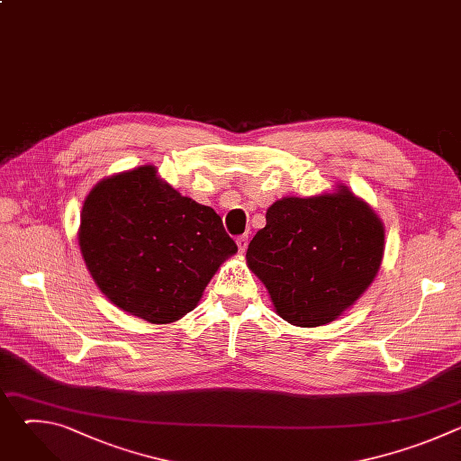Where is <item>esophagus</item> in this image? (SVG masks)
I'll use <instances>...</instances> for the list:
<instances>
[{"label":"esophagus","instance_id":"34e87169","mask_svg":"<svg viewBox=\"0 0 461 461\" xmlns=\"http://www.w3.org/2000/svg\"><path fill=\"white\" fill-rule=\"evenodd\" d=\"M237 246H239V251L244 253L246 248H248V235H240L237 237Z\"/></svg>","mask_w":461,"mask_h":461}]
</instances>
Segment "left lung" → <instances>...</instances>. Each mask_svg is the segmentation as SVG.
<instances>
[{
  "mask_svg": "<svg viewBox=\"0 0 461 461\" xmlns=\"http://www.w3.org/2000/svg\"><path fill=\"white\" fill-rule=\"evenodd\" d=\"M384 228L347 185L315 196H285L267 212L246 260L290 324L332 322L372 285L383 258Z\"/></svg>",
  "mask_w": 461,
  "mask_h": 461,
  "instance_id": "obj_1",
  "label": "left lung"
}]
</instances>
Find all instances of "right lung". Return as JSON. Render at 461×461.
<instances>
[{"label": "right lung", "instance_id": "right-lung-1", "mask_svg": "<svg viewBox=\"0 0 461 461\" xmlns=\"http://www.w3.org/2000/svg\"><path fill=\"white\" fill-rule=\"evenodd\" d=\"M78 242L102 294L153 324L191 312L237 251L222 219L166 184L155 166L100 180L84 203Z\"/></svg>", "mask_w": 461, "mask_h": 461}]
</instances>
